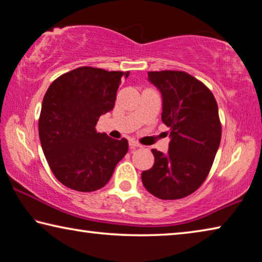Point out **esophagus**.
<instances>
[{"label": "esophagus", "mask_w": 262, "mask_h": 262, "mask_svg": "<svg viewBox=\"0 0 262 262\" xmlns=\"http://www.w3.org/2000/svg\"><path fill=\"white\" fill-rule=\"evenodd\" d=\"M142 146L141 144H140L139 142H136V141H134V140H130L129 141V148L132 150H134V149H136V148H141Z\"/></svg>", "instance_id": "obj_1"}]
</instances>
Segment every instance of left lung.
<instances>
[{"label":"left lung","instance_id":"8db88e82","mask_svg":"<svg viewBox=\"0 0 262 262\" xmlns=\"http://www.w3.org/2000/svg\"><path fill=\"white\" fill-rule=\"evenodd\" d=\"M148 80L162 95V122L169 127L166 154L151 149L154 165L143 170L142 183L162 200L194 193L206 180L219 144L221 123L215 97L201 81L185 72H149Z\"/></svg>","mask_w":262,"mask_h":262}]
</instances>
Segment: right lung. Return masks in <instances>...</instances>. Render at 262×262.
<instances>
[{"instance_id":"add662e5","label":"right lung","mask_w":262,"mask_h":262,"mask_svg":"<svg viewBox=\"0 0 262 262\" xmlns=\"http://www.w3.org/2000/svg\"><path fill=\"white\" fill-rule=\"evenodd\" d=\"M129 72L80 67L49 85L42 101L38 135L53 174L77 192H94L111 180L127 154L126 139L97 133L100 116L114 108L116 92Z\"/></svg>"}]
</instances>
